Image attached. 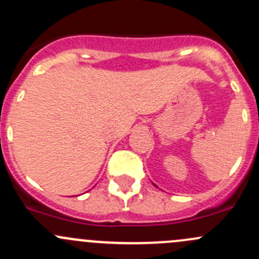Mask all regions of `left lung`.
Masks as SVG:
<instances>
[{
    "label": "left lung",
    "instance_id": "left-lung-1",
    "mask_svg": "<svg viewBox=\"0 0 259 259\" xmlns=\"http://www.w3.org/2000/svg\"><path fill=\"white\" fill-rule=\"evenodd\" d=\"M154 185H155V184H154ZM155 187H156V185H155Z\"/></svg>",
    "mask_w": 259,
    "mask_h": 259
}]
</instances>
